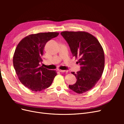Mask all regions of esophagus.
Wrapping results in <instances>:
<instances>
[{"mask_svg": "<svg viewBox=\"0 0 124 124\" xmlns=\"http://www.w3.org/2000/svg\"><path fill=\"white\" fill-rule=\"evenodd\" d=\"M59 71L61 72H68V71L67 70H59Z\"/></svg>", "mask_w": 124, "mask_h": 124, "instance_id": "34e87169", "label": "esophagus"}]
</instances>
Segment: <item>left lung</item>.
Masks as SVG:
<instances>
[{
	"instance_id": "left-lung-1",
	"label": "left lung",
	"mask_w": 124,
	"mask_h": 124,
	"mask_svg": "<svg viewBox=\"0 0 124 124\" xmlns=\"http://www.w3.org/2000/svg\"><path fill=\"white\" fill-rule=\"evenodd\" d=\"M61 35L81 66L80 71L71 72L77 80L69 87L78 93H83L94 87L102 76L104 68L103 48L96 37L87 32L65 31Z\"/></svg>"
}]
</instances>
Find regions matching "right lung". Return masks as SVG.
I'll use <instances>...</instances> for the list:
<instances>
[{
  "mask_svg": "<svg viewBox=\"0 0 124 124\" xmlns=\"http://www.w3.org/2000/svg\"><path fill=\"white\" fill-rule=\"evenodd\" d=\"M59 35L58 32H40L25 37L15 50L13 63L18 79L32 91H41L49 87L57 75L55 70L40 66L45 45Z\"/></svg>",
  "mask_w": 124,
  "mask_h": 124,
  "instance_id": "1",
  "label": "right lung"
}]
</instances>
